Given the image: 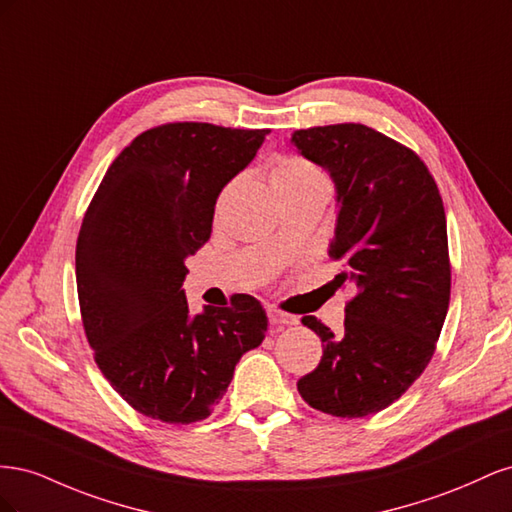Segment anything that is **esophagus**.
Wrapping results in <instances>:
<instances>
[{
    "instance_id": "esophagus-1",
    "label": "esophagus",
    "mask_w": 512,
    "mask_h": 512,
    "mask_svg": "<svg viewBox=\"0 0 512 512\" xmlns=\"http://www.w3.org/2000/svg\"><path fill=\"white\" fill-rule=\"evenodd\" d=\"M269 322L275 324V327H288V324H297V316L280 312V309H269Z\"/></svg>"
}]
</instances>
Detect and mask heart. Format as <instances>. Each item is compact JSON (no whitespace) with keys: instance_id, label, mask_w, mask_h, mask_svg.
Here are the masks:
<instances>
[{"instance_id":"obj_1","label":"heart","mask_w":512,"mask_h":512,"mask_svg":"<svg viewBox=\"0 0 512 512\" xmlns=\"http://www.w3.org/2000/svg\"><path fill=\"white\" fill-rule=\"evenodd\" d=\"M269 181L277 196L303 190H331L329 175L303 156H277L269 168Z\"/></svg>"}]
</instances>
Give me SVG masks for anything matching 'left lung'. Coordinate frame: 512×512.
I'll list each match as a JSON object with an SVG mask.
<instances>
[{"label": "left lung", "instance_id": "8db88e82", "mask_svg": "<svg viewBox=\"0 0 512 512\" xmlns=\"http://www.w3.org/2000/svg\"><path fill=\"white\" fill-rule=\"evenodd\" d=\"M292 143L335 181L329 256L344 267L337 286L356 288L344 331L301 318L322 339V359L297 389L324 414H376L410 389L436 352L451 301L442 196L410 147L363 123L297 130Z\"/></svg>", "mask_w": 512, "mask_h": 512}]
</instances>
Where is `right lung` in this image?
Listing matches in <instances>:
<instances>
[{
	"label": "right lung",
	"instance_id": "1",
	"mask_svg": "<svg viewBox=\"0 0 512 512\" xmlns=\"http://www.w3.org/2000/svg\"><path fill=\"white\" fill-rule=\"evenodd\" d=\"M267 134L162 123L119 153L85 211L76 290L87 342L121 399L156 421L207 418L265 339L267 314L250 294L190 316L181 284L185 258L211 237L215 200Z\"/></svg>",
	"mask_w": 512,
	"mask_h": 512
}]
</instances>
